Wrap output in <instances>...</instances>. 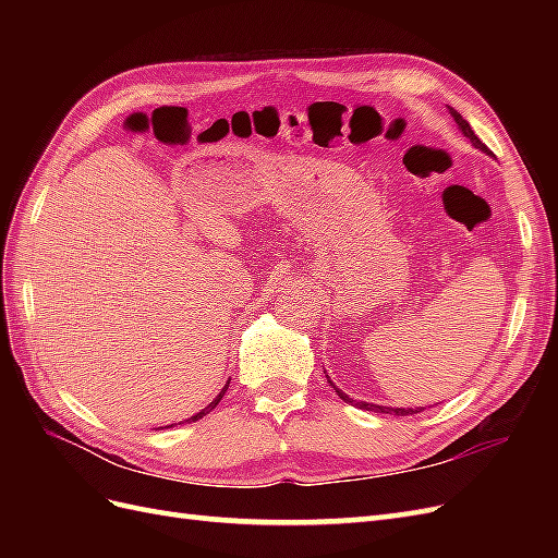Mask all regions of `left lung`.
<instances>
[{
    "label": "left lung",
    "instance_id": "1",
    "mask_svg": "<svg viewBox=\"0 0 558 558\" xmlns=\"http://www.w3.org/2000/svg\"><path fill=\"white\" fill-rule=\"evenodd\" d=\"M451 111V116H453V121H456V125H459L461 128V132L465 134V137L470 140V144L472 146H475V148H480V150H488L486 146H484V142L477 137V134L475 132H472V128H470V123L465 121V118L459 113V111H456V109H449ZM335 391H337V396H340L344 402H351V404H356V408H361V410H369V412H381V414H396V416H408V414H416V412H421L418 408L416 410H404V408H381V404H369V402H356V400H353V398H349L347 393H342L340 391V388H335Z\"/></svg>",
    "mask_w": 558,
    "mask_h": 558
}]
</instances>
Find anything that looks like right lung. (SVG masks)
I'll return each mask as SVG.
<instances>
[{"label":"right lung","instance_id":"add662e5","mask_svg":"<svg viewBox=\"0 0 558 558\" xmlns=\"http://www.w3.org/2000/svg\"><path fill=\"white\" fill-rule=\"evenodd\" d=\"M228 384H230V381H228ZM228 384H226V388H223V391H221V393H218V398H216V400H214V402H209V404H207V408H205V410H202V412H197V414H195V416H191V418H189V421H197V418H202V416H205V414H209V412H211V410H214V408H216V404H218V402H221V398H223V393H226V391H228ZM172 426H174V424H172Z\"/></svg>","mask_w":558,"mask_h":558}]
</instances>
